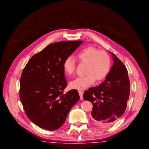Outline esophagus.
Masks as SVG:
<instances>
[{
  "mask_svg": "<svg viewBox=\"0 0 149 149\" xmlns=\"http://www.w3.org/2000/svg\"><path fill=\"white\" fill-rule=\"evenodd\" d=\"M79 95H80V99L81 100H83V92L82 91H80L79 90Z\"/></svg>",
  "mask_w": 149,
  "mask_h": 149,
  "instance_id": "1",
  "label": "esophagus"
}]
</instances>
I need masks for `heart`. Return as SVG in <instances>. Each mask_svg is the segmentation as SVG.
I'll return each instance as SVG.
<instances>
[{
	"label": "heart",
	"instance_id": "b5f03b06",
	"mask_svg": "<svg viewBox=\"0 0 149 149\" xmlns=\"http://www.w3.org/2000/svg\"><path fill=\"white\" fill-rule=\"evenodd\" d=\"M80 63L86 64L85 75L76 77L69 83L71 89L84 90L94 83L95 80L100 81L107 77L111 69V60L110 55L103 50L88 47L81 50L77 55ZM75 60L72 56L66 58L63 63L65 73L72 75L76 70Z\"/></svg>",
	"mask_w": 149,
	"mask_h": 149
}]
</instances>
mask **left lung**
Segmentation results:
<instances>
[{"label":"left lung","mask_w":149,"mask_h":149,"mask_svg":"<svg viewBox=\"0 0 149 149\" xmlns=\"http://www.w3.org/2000/svg\"><path fill=\"white\" fill-rule=\"evenodd\" d=\"M113 65L105 81L86 91L83 98L91 102L92 120L101 126L113 125L125 112L130 95V80L123 63L112 52Z\"/></svg>","instance_id":"1"}]
</instances>
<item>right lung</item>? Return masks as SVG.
Returning a JSON list of instances; mask_svg holds the SVG:
<instances>
[{
    "mask_svg": "<svg viewBox=\"0 0 149 149\" xmlns=\"http://www.w3.org/2000/svg\"><path fill=\"white\" fill-rule=\"evenodd\" d=\"M82 41L52 43L28 61L20 81V99L28 117L42 129H58L72 107L80 99L77 90L67 85L63 63Z\"/></svg>",
    "mask_w": 149,
    "mask_h": 149,
    "instance_id": "add662e5",
    "label": "right lung"
}]
</instances>
